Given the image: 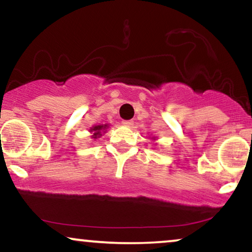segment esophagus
<instances>
[{"label": "esophagus", "mask_w": 252, "mask_h": 252, "mask_svg": "<svg viewBox=\"0 0 252 252\" xmlns=\"http://www.w3.org/2000/svg\"><path fill=\"white\" fill-rule=\"evenodd\" d=\"M134 124L133 120H123V125L125 126H132Z\"/></svg>", "instance_id": "34e87169"}]
</instances>
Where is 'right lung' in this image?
Wrapping results in <instances>:
<instances>
[{
	"label": "right lung",
	"mask_w": 252,
	"mask_h": 252,
	"mask_svg": "<svg viewBox=\"0 0 252 252\" xmlns=\"http://www.w3.org/2000/svg\"><path fill=\"white\" fill-rule=\"evenodd\" d=\"M105 127H106V125H104V126H103V125H99V126H94V128H91V130H94V132L93 138L96 139L97 136H99V135H100V130L105 128Z\"/></svg>",
	"instance_id": "obj_1"
}]
</instances>
